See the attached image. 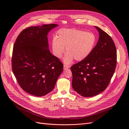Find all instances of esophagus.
<instances>
[{"mask_svg":"<svg viewBox=\"0 0 129 129\" xmlns=\"http://www.w3.org/2000/svg\"><path fill=\"white\" fill-rule=\"evenodd\" d=\"M69 65H64V69H67V68H69Z\"/></svg>","mask_w":129,"mask_h":129,"instance_id":"obj_1","label":"esophagus"}]
</instances>
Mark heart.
Masks as SVG:
<instances>
[{"label":"heart","instance_id":"obj_1","mask_svg":"<svg viewBox=\"0 0 129 129\" xmlns=\"http://www.w3.org/2000/svg\"><path fill=\"white\" fill-rule=\"evenodd\" d=\"M96 42L95 36L92 33L76 28H61L53 38L51 45L53 54L60 59L67 51L63 62L67 64L73 59L81 61L87 58L94 48Z\"/></svg>","mask_w":129,"mask_h":129}]
</instances>
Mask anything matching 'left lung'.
I'll return each instance as SVG.
<instances>
[{
    "mask_svg": "<svg viewBox=\"0 0 129 129\" xmlns=\"http://www.w3.org/2000/svg\"><path fill=\"white\" fill-rule=\"evenodd\" d=\"M99 39L96 46L85 60L71 67L72 86L84 97L96 95L108 86L114 73L117 53L114 41L98 26Z\"/></svg>",
    "mask_w": 129,
    "mask_h": 129,
    "instance_id": "obj_1",
    "label": "left lung"
}]
</instances>
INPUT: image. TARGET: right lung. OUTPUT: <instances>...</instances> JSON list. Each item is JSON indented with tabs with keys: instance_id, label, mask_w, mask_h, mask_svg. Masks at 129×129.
Instances as JSON below:
<instances>
[{
	"instance_id": "obj_1",
	"label": "right lung",
	"mask_w": 129,
	"mask_h": 129,
	"mask_svg": "<svg viewBox=\"0 0 129 129\" xmlns=\"http://www.w3.org/2000/svg\"><path fill=\"white\" fill-rule=\"evenodd\" d=\"M56 24L28 27L15 42L12 70L17 82L26 92L37 96L46 95L53 89L63 70V64L49 50L48 33Z\"/></svg>"
}]
</instances>
